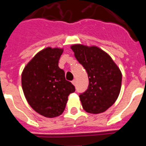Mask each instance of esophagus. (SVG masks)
<instances>
[{
	"instance_id": "1",
	"label": "esophagus",
	"mask_w": 146,
	"mask_h": 146,
	"mask_svg": "<svg viewBox=\"0 0 146 146\" xmlns=\"http://www.w3.org/2000/svg\"><path fill=\"white\" fill-rule=\"evenodd\" d=\"M72 83H73V85H76V80H73L72 81Z\"/></svg>"
}]
</instances>
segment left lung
<instances>
[{"label":"left lung","mask_w":146,"mask_h":146,"mask_svg":"<svg viewBox=\"0 0 146 146\" xmlns=\"http://www.w3.org/2000/svg\"><path fill=\"white\" fill-rule=\"evenodd\" d=\"M79 63L86 70L89 86L80 95L86 112L99 114L115 103L122 85V73L112 57L96 46L73 44L70 46Z\"/></svg>","instance_id":"left-lung-1"}]
</instances>
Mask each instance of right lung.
I'll return each instance as SVG.
<instances>
[{
    "instance_id": "add662e5",
    "label": "right lung",
    "mask_w": 146,
    "mask_h": 146,
    "mask_svg": "<svg viewBox=\"0 0 146 146\" xmlns=\"http://www.w3.org/2000/svg\"><path fill=\"white\" fill-rule=\"evenodd\" d=\"M63 48L50 46L39 51L29 61L21 74V85L28 104L46 118L60 115L65 110L74 86L66 80L58 66Z\"/></svg>"
}]
</instances>
